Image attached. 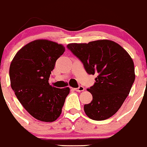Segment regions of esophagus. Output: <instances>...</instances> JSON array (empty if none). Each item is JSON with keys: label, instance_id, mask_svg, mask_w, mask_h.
Instances as JSON below:
<instances>
[{"label": "esophagus", "instance_id": "34e87169", "mask_svg": "<svg viewBox=\"0 0 147 147\" xmlns=\"http://www.w3.org/2000/svg\"><path fill=\"white\" fill-rule=\"evenodd\" d=\"M74 90H75V91H78V92H81V91H83V90H85V88L83 87V86H79L78 88H74Z\"/></svg>", "mask_w": 147, "mask_h": 147}]
</instances>
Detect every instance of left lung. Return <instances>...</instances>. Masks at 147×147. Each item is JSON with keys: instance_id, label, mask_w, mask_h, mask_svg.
Returning a JSON list of instances; mask_svg holds the SVG:
<instances>
[{"instance_id": "8db88e82", "label": "left lung", "mask_w": 147, "mask_h": 147, "mask_svg": "<svg viewBox=\"0 0 147 147\" xmlns=\"http://www.w3.org/2000/svg\"><path fill=\"white\" fill-rule=\"evenodd\" d=\"M67 48L81 61L88 74L97 75L94 86L87 89L93 100L84 105L86 115L94 120L111 117L121 107L135 80L130 55L109 40L70 43Z\"/></svg>"}]
</instances>
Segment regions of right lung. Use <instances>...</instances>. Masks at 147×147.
<instances>
[{
  "label": "right lung",
  "instance_id": "right-lung-1",
  "mask_svg": "<svg viewBox=\"0 0 147 147\" xmlns=\"http://www.w3.org/2000/svg\"><path fill=\"white\" fill-rule=\"evenodd\" d=\"M64 51L57 42L36 40L22 48L11 63V88L24 109L40 121L57 120L69 94L68 87L57 88L49 83L56 61Z\"/></svg>",
  "mask_w": 147,
  "mask_h": 147
}]
</instances>
